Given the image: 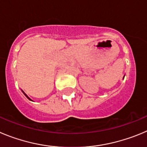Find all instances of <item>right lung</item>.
Here are the masks:
<instances>
[{
	"instance_id": "add662e5",
	"label": "right lung",
	"mask_w": 147,
	"mask_h": 147,
	"mask_svg": "<svg viewBox=\"0 0 147 147\" xmlns=\"http://www.w3.org/2000/svg\"><path fill=\"white\" fill-rule=\"evenodd\" d=\"M23 94H25V95H26V97H27V98H28V100H31V99H30V98H29V97H28V96H27V95H26V94H25V92H23Z\"/></svg>"
}]
</instances>
